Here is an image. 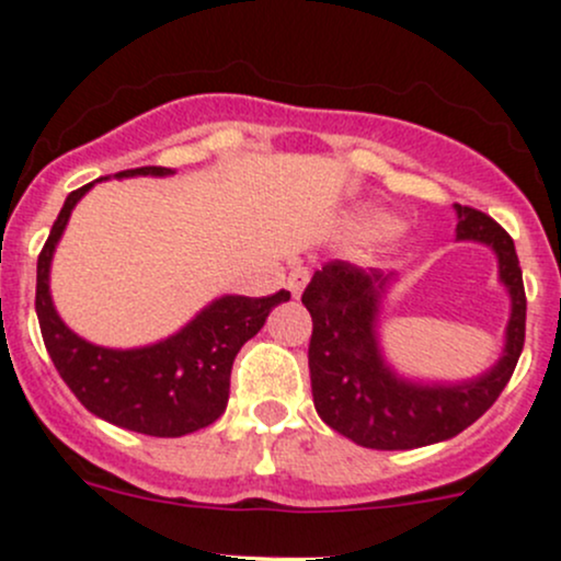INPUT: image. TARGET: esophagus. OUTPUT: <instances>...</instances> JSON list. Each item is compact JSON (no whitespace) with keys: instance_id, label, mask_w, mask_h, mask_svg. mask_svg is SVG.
I'll return each instance as SVG.
<instances>
[{"instance_id":"34e87169","label":"esophagus","mask_w":561,"mask_h":561,"mask_svg":"<svg viewBox=\"0 0 561 561\" xmlns=\"http://www.w3.org/2000/svg\"><path fill=\"white\" fill-rule=\"evenodd\" d=\"M309 285V268H304V265H296V268L290 271V276H287V290L293 293V296H300L304 293V287Z\"/></svg>"}]
</instances>
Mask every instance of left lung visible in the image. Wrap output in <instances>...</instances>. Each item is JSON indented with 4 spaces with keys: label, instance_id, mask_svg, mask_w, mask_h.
Returning a JSON list of instances; mask_svg holds the SVG:
<instances>
[{
    "label": "left lung",
    "instance_id": "left-lung-1",
    "mask_svg": "<svg viewBox=\"0 0 561 561\" xmlns=\"http://www.w3.org/2000/svg\"><path fill=\"white\" fill-rule=\"evenodd\" d=\"M457 239L492 247L500 279L511 293V322L500 363L481 379L457 387H422L398 379L376 344V309L389 276L330 261L306 285L309 309V374L314 409L328 427L365 449H420L454 438L492 409L514 376L524 350L527 296L514 239L500 222L473 206L457 204Z\"/></svg>",
    "mask_w": 561,
    "mask_h": 561
}]
</instances>
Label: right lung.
Masks as SVG:
<instances>
[{"mask_svg":"<svg viewBox=\"0 0 561 561\" xmlns=\"http://www.w3.org/2000/svg\"><path fill=\"white\" fill-rule=\"evenodd\" d=\"M172 174L163 167L126 169L115 176ZM93 182L67 196L37 257V306L45 350L75 398L99 420L156 438H180L220 420L231 389L233 357L263 328L265 317L290 293L265 298L226 296L209 304L172 339L145 350H104L75 335L58 320L47 290L53 250L75 204Z\"/></svg>","mask_w":561,"mask_h":561,"instance_id":"1","label":"right lung"}]
</instances>
